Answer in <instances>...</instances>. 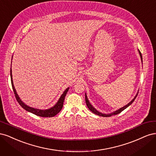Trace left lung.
I'll list each match as a JSON object with an SVG mask.
<instances>
[{
  "mask_svg": "<svg viewBox=\"0 0 156 156\" xmlns=\"http://www.w3.org/2000/svg\"><path fill=\"white\" fill-rule=\"evenodd\" d=\"M139 54H140V56L141 60H142V62H143V56H142V55H141V53L140 52V51H139ZM137 95H138V94H136V95L135 96V97L133 99V100H131V101H130V102L128 103V104L126 105V106H124V107H123L120 108V109H119V110H117V111H115L114 112H112V113H111V114H108V115L103 114V113H101V112H100L99 111H98L95 108H94V107L92 106V105L90 104V103H89V101H88V98H87V94H85V101H86V104H87V105L88 108L89 109H90V111H91L93 113H94V114H96V115H98V116H100L109 117V116H112V115H116L119 114V113H120L122 111H123L125 109V108H126L127 107H129V106L131 104V103L134 101V100H135V98H136V96H137Z\"/></svg>",
  "mask_w": 156,
  "mask_h": 156,
  "instance_id": "8db88e82",
  "label": "left lung"
}]
</instances>
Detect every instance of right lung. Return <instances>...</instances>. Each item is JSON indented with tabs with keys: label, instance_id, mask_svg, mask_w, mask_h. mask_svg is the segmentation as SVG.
<instances>
[{
	"label": "right lung",
	"instance_id": "right-lung-1",
	"mask_svg": "<svg viewBox=\"0 0 156 156\" xmlns=\"http://www.w3.org/2000/svg\"><path fill=\"white\" fill-rule=\"evenodd\" d=\"M10 77H11V83H12V88H13L14 94H15L16 100L18 101V103H20V105L26 111H29L30 112H32V113H33V114H34L37 116H41V117H53V116H55L56 115H57L58 113L61 111V109L62 108L64 98H65V96H66V94L68 91L69 88H68L67 89H66V90L62 94V96H61V97L60 98L58 102L56 103V104L54 107L49 108V109L40 110V109H37V108H32L30 107H29L28 105H25V103L20 100V97H19V96L17 95L16 89H15V88H14V86H13V80H12V69L11 68H10Z\"/></svg>",
	"mask_w": 156,
	"mask_h": 156
}]
</instances>
